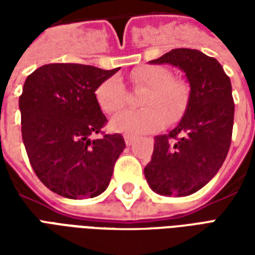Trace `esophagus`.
<instances>
[{
	"label": "esophagus",
	"instance_id": "esophagus-1",
	"mask_svg": "<svg viewBox=\"0 0 255 255\" xmlns=\"http://www.w3.org/2000/svg\"><path fill=\"white\" fill-rule=\"evenodd\" d=\"M133 140H135L133 136H129V135H126V136H124V142H126L127 146H131V144L133 143Z\"/></svg>",
	"mask_w": 255,
	"mask_h": 255
}]
</instances>
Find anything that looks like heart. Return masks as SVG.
I'll return each instance as SVG.
<instances>
[{"label":"heart","mask_w":255,"mask_h":255,"mask_svg":"<svg viewBox=\"0 0 255 255\" xmlns=\"http://www.w3.org/2000/svg\"><path fill=\"white\" fill-rule=\"evenodd\" d=\"M129 80L135 89H146L138 111H123L112 117V131L126 135L155 132L179 122L188 105V86L175 79L168 68L162 65H142L133 69ZM95 100L106 113H115L126 104V89L116 76L106 79L95 90Z\"/></svg>","instance_id":"heart-1"}]
</instances>
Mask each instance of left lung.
Here are the masks:
<instances>
[{"instance_id": "obj_1", "label": "left lung", "mask_w": 255, "mask_h": 255, "mask_svg": "<svg viewBox=\"0 0 255 255\" xmlns=\"http://www.w3.org/2000/svg\"><path fill=\"white\" fill-rule=\"evenodd\" d=\"M150 64L183 71L190 97L176 127L154 138L144 177L160 195L186 197L208 184L228 154L235 113L232 86L221 64L195 49H173Z\"/></svg>"}]
</instances>
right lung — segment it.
Wrapping results in <instances>:
<instances>
[{"label":"right lung","mask_w":255,"mask_h":255,"mask_svg":"<svg viewBox=\"0 0 255 255\" xmlns=\"http://www.w3.org/2000/svg\"><path fill=\"white\" fill-rule=\"evenodd\" d=\"M117 71L47 64L25 79L19 98L23 143L38 179L61 197L102 194L126 149L120 133L90 138L106 123L95 90Z\"/></svg>","instance_id":"1"}]
</instances>
